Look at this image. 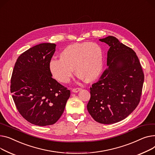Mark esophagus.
<instances>
[{"label": "esophagus", "mask_w": 155, "mask_h": 155, "mask_svg": "<svg viewBox=\"0 0 155 155\" xmlns=\"http://www.w3.org/2000/svg\"><path fill=\"white\" fill-rule=\"evenodd\" d=\"M81 89H81V88H80V87L74 88V89H72V91L73 92V93H78V92L80 91H81Z\"/></svg>", "instance_id": "34e87169"}]
</instances>
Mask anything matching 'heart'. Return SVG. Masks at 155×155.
Masks as SVG:
<instances>
[{"instance_id": "b5f03b06", "label": "heart", "mask_w": 155, "mask_h": 155, "mask_svg": "<svg viewBox=\"0 0 155 155\" xmlns=\"http://www.w3.org/2000/svg\"><path fill=\"white\" fill-rule=\"evenodd\" d=\"M103 54L96 43L83 42L68 45L59 54V59H52L49 69L52 76L62 83H67L73 74L88 83L96 81L103 68Z\"/></svg>"}]
</instances>
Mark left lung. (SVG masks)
<instances>
[{
  "instance_id": "8db88e82",
  "label": "left lung",
  "mask_w": 155,
  "mask_h": 155,
  "mask_svg": "<svg viewBox=\"0 0 155 155\" xmlns=\"http://www.w3.org/2000/svg\"><path fill=\"white\" fill-rule=\"evenodd\" d=\"M100 41L108 44L107 66L99 80L90 87L87 105L93 119L102 124L119 122L138 105L144 74L135 52L114 36Z\"/></svg>"
}]
</instances>
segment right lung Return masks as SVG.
Returning <instances> with one entry per match:
<instances>
[{
	"mask_svg": "<svg viewBox=\"0 0 155 155\" xmlns=\"http://www.w3.org/2000/svg\"><path fill=\"white\" fill-rule=\"evenodd\" d=\"M56 46L42 43L27 50L17 58L12 72L11 92L17 110L37 126L56 123L71 94L52 78L49 69Z\"/></svg>",
	"mask_w": 155,
	"mask_h": 155,
	"instance_id": "add662e5",
	"label": "right lung"
}]
</instances>
